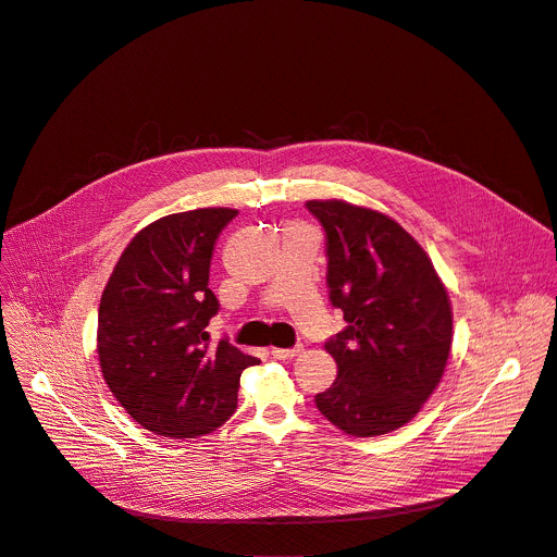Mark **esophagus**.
I'll list each match as a JSON object with an SVG mask.
<instances>
[{
  "mask_svg": "<svg viewBox=\"0 0 557 557\" xmlns=\"http://www.w3.org/2000/svg\"><path fill=\"white\" fill-rule=\"evenodd\" d=\"M301 351V345H295V347H273L271 354L273 358H280V360H286V358H293Z\"/></svg>",
  "mask_w": 557,
  "mask_h": 557,
  "instance_id": "obj_1",
  "label": "esophagus"
}]
</instances>
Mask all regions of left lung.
I'll return each instance as SVG.
<instances>
[{
	"instance_id": "1",
	"label": "left lung",
	"mask_w": 557,
	"mask_h": 557,
	"mask_svg": "<svg viewBox=\"0 0 557 557\" xmlns=\"http://www.w3.org/2000/svg\"><path fill=\"white\" fill-rule=\"evenodd\" d=\"M325 232L327 293L345 327L325 341L336 381L314 405L336 429L376 437L405 426L440 385L453 312L424 249L389 216L308 201Z\"/></svg>"
}]
</instances>
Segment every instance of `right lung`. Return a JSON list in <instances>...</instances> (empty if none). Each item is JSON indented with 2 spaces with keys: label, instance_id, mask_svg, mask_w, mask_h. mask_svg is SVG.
Listing matches in <instances>:
<instances>
[{
  "label": "right lung",
  "instance_id": "add662e5",
  "mask_svg": "<svg viewBox=\"0 0 557 557\" xmlns=\"http://www.w3.org/2000/svg\"><path fill=\"white\" fill-rule=\"evenodd\" d=\"M236 210L172 214L141 230L120 256L100 299L102 376L144 429L163 437H199L238 407L240 374L256 356L206 332L221 310L208 288L221 232Z\"/></svg>",
  "mask_w": 557,
  "mask_h": 557
}]
</instances>
